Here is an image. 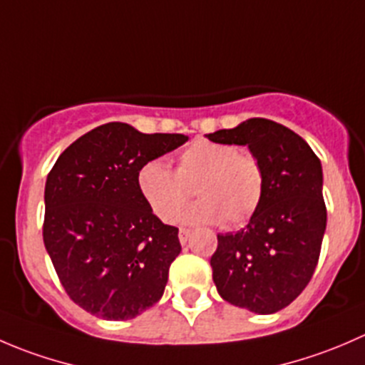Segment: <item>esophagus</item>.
I'll return each mask as SVG.
<instances>
[{
	"label": "esophagus",
	"mask_w": 365,
	"mask_h": 365,
	"mask_svg": "<svg viewBox=\"0 0 365 365\" xmlns=\"http://www.w3.org/2000/svg\"><path fill=\"white\" fill-rule=\"evenodd\" d=\"M190 233H192V231H190L189 227H180V233H178L180 242H182V244H187V240L190 238Z\"/></svg>",
	"instance_id": "obj_1"
}]
</instances>
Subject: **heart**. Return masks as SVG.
<instances>
[{
	"label": "heart",
	"instance_id": "1",
	"mask_svg": "<svg viewBox=\"0 0 365 365\" xmlns=\"http://www.w3.org/2000/svg\"><path fill=\"white\" fill-rule=\"evenodd\" d=\"M135 185L143 201L162 222H173L196 196L200 203L183 215L189 224L222 222L242 226L257 212L264 196V169L252 153L230 143L197 139L182 150L176 171L152 159L141 165Z\"/></svg>",
	"mask_w": 365,
	"mask_h": 365
}]
</instances>
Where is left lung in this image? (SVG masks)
Segmentation results:
<instances>
[{
    "label": "left lung",
    "instance_id": "1",
    "mask_svg": "<svg viewBox=\"0 0 365 365\" xmlns=\"http://www.w3.org/2000/svg\"><path fill=\"white\" fill-rule=\"evenodd\" d=\"M210 141L249 146L264 169V196L244 230L217 235L210 264L217 292L230 304L272 314L311 281L327 227L322 162L281 123L251 118Z\"/></svg>",
    "mask_w": 365,
    "mask_h": 365
}]
</instances>
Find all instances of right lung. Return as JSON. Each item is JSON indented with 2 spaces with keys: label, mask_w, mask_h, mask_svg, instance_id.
Instances as JSON below:
<instances>
[{
  "label": "right lung",
  "mask_w": 365,
  "mask_h": 365,
  "mask_svg": "<svg viewBox=\"0 0 365 365\" xmlns=\"http://www.w3.org/2000/svg\"><path fill=\"white\" fill-rule=\"evenodd\" d=\"M187 139L111 121L73 141L47 175L43 244L67 295L90 314L123 322L160 300L182 245L178 227L143 201L135 175Z\"/></svg>",
  "instance_id": "obj_1"
}]
</instances>
